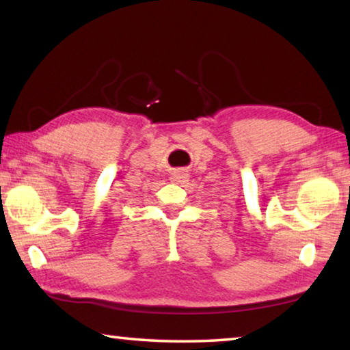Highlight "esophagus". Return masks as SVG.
<instances>
[{
  "mask_svg": "<svg viewBox=\"0 0 350 350\" xmlns=\"http://www.w3.org/2000/svg\"><path fill=\"white\" fill-rule=\"evenodd\" d=\"M188 173L183 168H177V170H174L173 171V174H171V182H174V183H183V182H187L188 180Z\"/></svg>",
  "mask_w": 350,
  "mask_h": 350,
  "instance_id": "34e87169",
  "label": "esophagus"
}]
</instances>
